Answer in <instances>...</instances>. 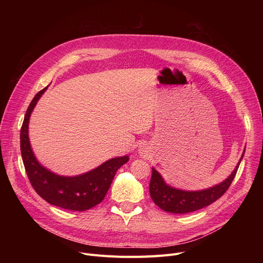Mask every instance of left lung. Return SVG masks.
Listing matches in <instances>:
<instances>
[{
    "mask_svg": "<svg viewBox=\"0 0 263 263\" xmlns=\"http://www.w3.org/2000/svg\"><path fill=\"white\" fill-rule=\"evenodd\" d=\"M244 154L245 149L237 166L234 167L232 173L224 181L209 189L200 191H184L171 186L165 182L160 173L153 167V175H151L149 183L151 199L154 200L159 208L170 213L184 214L202 209L225 194V192L230 186L234 176L237 174Z\"/></svg>",
    "mask_w": 263,
    "mask_h": 263,
    "instance_id": "obj_1",
    "label": "left lung"
}]
</instances>
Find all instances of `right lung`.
Returning <instances> with one entry per match:
<instances>
[{
    "label": "right lung",
    "instance_id": "obj_1",
    "mask_svg": "<svg viewBox=\"0 0 263 263\" xmlns=\"http://www.w3.org/2000/svg\"><path fill=\"white\" fill-rule=\"evenodd\" d=\"M40 90L27 108L20 132V148L27 177L37 194L49 203L72 211H85L105 197L118 168L129 161L128 156L109 159L87 173L67 177L52 173L36 159L29 139L30 117L40 97Z\"/></svg>",
    "mask_w": 263,
    "mask_h": 263
}]
</instances>
